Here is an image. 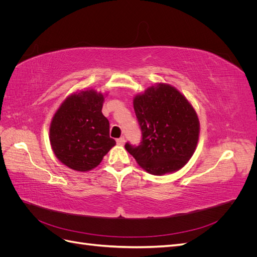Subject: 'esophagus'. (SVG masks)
<instances>
[{"label": "esophagus", "mask_w": 257, "mask_h": 257, "mask_svg": "<svg viewBox=\"0 0 257 257\" xmlns=\"http://www.w3.org/2000/svg\"><path fill=\"white\" fill-rule=\"evenodd\" d=\"M124 143H125V138H124L123 136L120 137L119 139H116V144H118L119 146H123Z\"/></svg>", "instance_id": "esophagus-1"}]
</instances>
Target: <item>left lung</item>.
<instances>
[{
    "label": "left lung",
    "instance_id": "1",
    "mask_svg": "<svg viewBox=\"0 0 257 257\" xmlns=\"http://www.w3.org/2000/svg\"><path fill=\"white\" fill-rule=\"evenodd\" d=\"M143 132L138 147L126 151L147 173L155 176L181 169L193 157L199 138V120L192 104L168 83H157L133 99Z\"/></svg>",
    "mask_w": 257,
    "mask_h": 257
}]
</instances>
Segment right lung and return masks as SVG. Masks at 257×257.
I'll return each instance as SVG.
<instances>
[{
  "instance_id": "add662e5",
  "label": "right lung",
  "mask_w": 257,
  "mask_h": 257,
  "mask_svg": "<svg viewBox=\"0 0 257 257\" xmlns=\"http://www.w3.org/2000/svg\"><path fill=\"white\" fill-rule=\"evenodd\" d=\"M107 94L84 89L68 95L53 114L49 141L56 158L76 172H90L115 145L102 112Z\"/></svg>"
}]
</instances>
